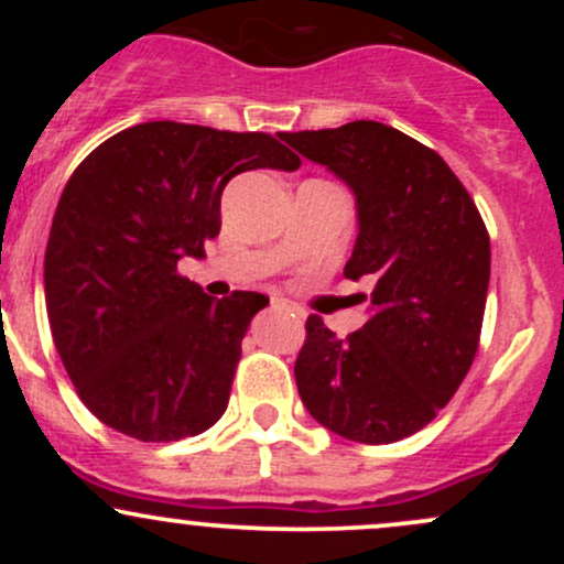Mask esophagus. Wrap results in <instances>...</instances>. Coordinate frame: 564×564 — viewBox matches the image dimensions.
I'll use <instances>...</instances> for the list:
<instances>
[{"label":"esophagus","mask_w":564,"mask_h":564,"mask_svg":"<svg viewBox=\"0 0 564 564\" xmlns=\"http://www.w3.org/2000/svg\"><path fill=\"white\" fill-rule=\"evenodd\" d=\"M273 310H286L291 315H302V310L296 307V304H291L289 300H283V296H273Z\"/></svg>","instance_id":"34e87169"}]
</instances>
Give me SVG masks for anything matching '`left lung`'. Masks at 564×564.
Returning <instances> with one entry per match:
<instances>
[{"label":"left lung","instance_id":"obj_1","mask_svg":"<svg viewBox=\"0 0 564 564\" xmlns=\"http://www.w3.org/2000/svg\"><path fill=\"white\" fill-rule=\"evenodd\" d=\"M355 196L358 238L345 278L373 283L368 321L339 339L318 315L294 377L315 422L381 445L411 437L453 398L480 341L490 238L451 166L379 121L281 132Z\"/></svg>","mask_w":564,"mask_h":564}]
</instances>
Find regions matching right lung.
<instances>
[{"label":"right lung","instance_id":"right-lung-1","mask_svg":"<svg viewBox=\"0 0 564 564\" xmlns=\"http://www.w3.org/2000/svg\"><path fill=\"white\" fill-rule=\"evenodd\" d=\"M300 164L264 132L148 121L70 174L50 228L44 300L57 355L102 424L172 443L223 416L243 336L270 300H215L177 262L206 257L236 174Z\"/></svg>","mask_w":564,"mask_h":564}]
</instances>
